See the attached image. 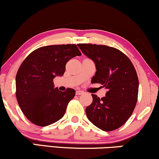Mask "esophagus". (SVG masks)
<instances>
[{"label":"esophagus","mask_w":159,"mask_h":159,"mask_svg":"<svg viewBox=\"0 0 159 159\" xmlns=\"http://www.w3.org/2000/svg\"><path fill=\"white\" fill-rule=\"evenodd\" d=\"M84 92L83 91H80V90H78V91H76V95H81L83 94Z\"/></svg>","instance_id":"34e87169"}]
</instances>
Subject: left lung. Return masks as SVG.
I'll list each match as a JSON object with an SVG mask.
<instances>
[{"mask_svg": "<svg viewBox=\"0 0 159 159\" xmlns=\"http://www.w3.org/2000/svg\"><path fill=\"white\" fill-rule=\"evenodd\" d=\"M94 62L91 83L107 90L105 97L91 94L93 102L85 108L88 119L98 128L112 131L122 126L132 115L139 93V79L132 62L117 48L104 45L77 44Z\"/></svg>", "mask_w": 159, "mask_h": 159, "instance_id": "8db88e82", "label": "left lung"}]
</instances>
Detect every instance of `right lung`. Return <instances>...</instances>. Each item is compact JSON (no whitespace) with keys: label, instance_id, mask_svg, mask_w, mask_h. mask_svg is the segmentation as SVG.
<instances>
[{"label":"right lung","instance_id":"add662e5","mask_svg":"<svg viewBox=\"0 0 159 159\" xmlns=\"http://www.w3.org/2000/svg\"><path fill=\"white\" fill-rule=\"evenodd\" d=\"M82 55L75 44L43 46L23 60L16 75V98L23 114L33 124L48 126L62 118L75 91L54 88L71 58Z\"/></svg>","mask_w":159,"mask_h":159}]
</instances>
